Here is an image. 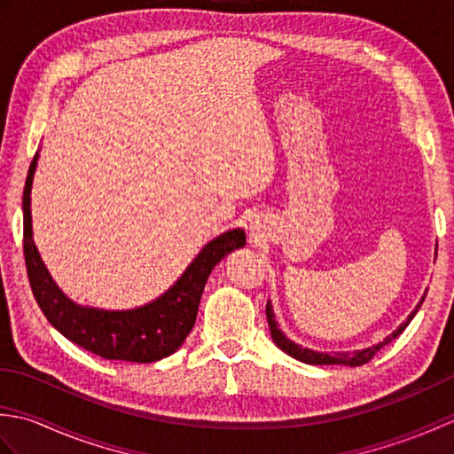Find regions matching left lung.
I'll use <instances>...</instances> for the list:
<instances>
[{"label": "left lung", "instance_id": "obj_1", "mask_svg": "<svg viewBox=\"0 0 454 454\" xmlns=\"http://www.w3.org/2000/svg\"><path fill=\"white\" fill-rule=\"evenodd\" d=\"M423 301H426V296L421 298L419 304L416 306V310H413L408 320L403 322L396 332L390 333L387 340L380 341L379 345H372V347H366V349H361V351H353V353H320V351H312V349H302L301 345H296L294 341L288 340V337L278 330V325L275 322V314H273V308H271V302H267L265 306V314H267V322H269V330H271V337L275 345L278 347V349H283L285 353H288L291 356H294V359L302 361V363H308V364H347V366H361L364 363H369L372 356L379 353L384 345H388L392 340H396V337L406 330L408 324L413 320V316L418 314L419 306L423 304Z\"/></svg>", "mask_w": 454, "mask_h": 454}]
</instances>
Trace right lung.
I'll return each mask as SVG.
<instances>
[{"label":"right lung","mask_w":454,"mask_h":454,"mask_svg":"<svg viewBox=\"0 0 454 454\" xmlns=\"http://www.w3.org/2000/svg\"><path fill=\"white\" fill-rule=\"evenodd\" d=\"M38 153L23 191V252L28 283L46 320L75 345L103 359L152 363L177 351L191 333L207 278L230 252L246 246L242 228L215 238L192 259L177 283L156 301L134 310H99L72 302L52 281L33 242L31 187Z\"/></svg>","instance_id":"obj_1"}]
</instances>
